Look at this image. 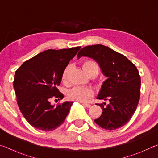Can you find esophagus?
<instances>
[{"label": "esophagus", "mask_w": 158, "mask_h": 158, "mask_svg": "<svg viewBox=\"0 0 158 158\" xmlns=\"http://www.w3.org/2000/svg\"><path fill=\"white\" fill-rule=\"evenodd\" d=\"M82 105L87 108H90V106H91V105H89V104H86V103H82Z\"/></svg>", "instance_id": "esophagus-1"}]
</instances>
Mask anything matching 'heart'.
<instances>
[{
	"mask_svg": "<svg viewBox=\"0 0 158 158\" xmlns=\"http://www.w3.org/2000/svg\"><path fill=\"white\" fill-rule=\"evenodd\" d=\"M82 68L88 75L90 76L92 74L97 75L99 71L98 66L95 61L92 60H85L83 62ZM69 70V66H67L64 69L62 73V80L65 81ZM93 95V92L90 88H85L81 86H75L69 89L67 93V97L70 100L84 102Z\"/></svg>",
	"mask_w": 158,
	"mask_h": 158,
	"instance_id": "b5f03b06",
	"label": "heart"
}]
</instances>
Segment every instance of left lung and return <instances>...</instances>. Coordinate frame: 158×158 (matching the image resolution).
Here are the masks:
<instances>
[{
    "label": "left lung",
    "mask_w": 158,
    "mask_h": 158,
    "mask_svg": "<svg viewBox=\"0 0 158 158\" xmlns=\"http://www.w3.org/2000/svg\"><path fill=\"white\" fill-rule=\"evenodd\" d=\"M94 59L104 75L108 77L102 85L97 97L109 101L106 106L96 104L102 113L95 123L105 130H113L130 121L138 106L140 98L141 78L136 66L121 53L102 44L85 47L77 54Z\"/></svg>",
    "instance_id": "8db88e82"
}]
</instances>
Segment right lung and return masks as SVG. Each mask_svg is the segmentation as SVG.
<instances>
[{
  "mask_svg": "<svg viewBox=\"0 0 158 158\" xmlns=\"http://www.w3.org/2000/svg\"><path fill=\"white\" fill-rule=\"evenodd\" d=\"M81 47L48 49L25 61L16 71L13 82L19 107L32 126L52 131L63 124L73 102L52 105V98L62 100L58 90L62 73Z\"/></svg>",
  "mask_w": 158,
  "mask_h": 158,
  "instance_id": "right-lung-1",
  "label": "right lung"
}]
</instances>
